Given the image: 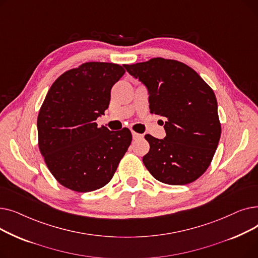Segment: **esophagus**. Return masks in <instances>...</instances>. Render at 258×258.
<instances>
[{
    "instance_id": "obj_1",
    "label": "esophagus",
    "mask_w": 258,
    "mask_h": 258,
    "mask_svg": "<svg viewBox=\"0 0 258 258\" xmlns=\"http://www.w3.org/2000/svg\"><path fill=\"white\" fill-rule=\"evenodd\" d=\"M132 134H133V138H134V140H139V139H142L143 138V135H141V134H138V133H136V132H132Z\"/></svg>"
}]
</instances>
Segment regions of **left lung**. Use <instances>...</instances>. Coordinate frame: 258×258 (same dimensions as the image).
<instances>
[{"instance_id":"obj_1","label":"left lung","mask_w":258,"mask_h":258,"mask_svg":"<svg viewBox=\"0 0 258 258\" xmlns=\"http://www.w3.org/2000/svg\"><path fill=\"white\" fill-rule=\"evenodd\" d=\"M124 68L147 87L150 112L166 119L164 139L145 135L150 143L142 159L145 167L162 183L195 182L211 164L221 137L213 90L192 68L175 59L156 57Z\"/></svg>"}]
</instances>
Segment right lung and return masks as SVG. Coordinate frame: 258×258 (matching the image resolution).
Instances as JSON below:
<instances>
[{"label":"right lung","instance_id":"1","mask_svg":"<svg viewBox=\"0 0 258 258\" xmlns=\"http://www.w3.org/2000/svg\"><path fill=\"white\" fill-rule=\"evenodd\" d=\"M122 66L89 61L62 73L49 89L37 116L38 148L55 180L77 192L106 185L132 142L127 127L97 126Z\"/></svg>","mask_w":258,"mask_h":258}]
</instances>
